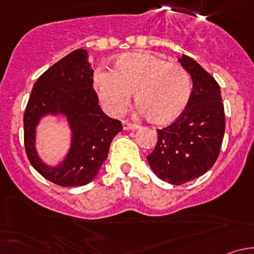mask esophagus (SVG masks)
Masks as SVG:
<instances>
[{
  "label": "esophagus",
  "instance_id": "obj_1",
  "mask_svg": "<svg viewBox=\"0 0 254 254\" xmlns=\"http://www.w3.org/2000/svg\"><path fill=\"white\" fill-rule=\"evenodd\" d=\"M137 125L136 124H131V123H129V122H127V120H124V122H123V129L124 130H135V129H137Z\"/></svg>",
  "mask_w": 254,
  "mask_h": 254
}]
</instances>
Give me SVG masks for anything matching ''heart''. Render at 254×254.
Masks as SVG:
<instances>
[{"mask_svg": "<svg viewBox=\"0 0 254 254\" xmlns=\"http://www.w3.org/2000/svg\"><path fill=\"white\" fill-rule=\"evenodd\" d=\"M93 87L104 111L119 117L132 92L146 119L168 124L186 111L191 94V78L182 66L155 54L137 51L119 55L112 70H97Z\"/></svg>", "mask_w": 254, "mask_h": 254, "instance_id": "b5f03b06", "label": "heart"}]
</instances>
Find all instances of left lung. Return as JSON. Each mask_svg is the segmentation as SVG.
Segmentation results:
<instances>
[{"instance_id": "obj_1", "label": "left lung", "mask_w": 254, "mask_h": 254, "mask_svg": "<svg viewBox=\"0 0 254 254\" xmlns=\"http://www.w3.org/2000/svg\"><path fill=\"white\" fill-rule=\"evenodd\" d=\"M193 81L186 111L168 127L157 130L158 141L147 156L156 176L175 186L203 176L219 157L225 132L220 86L196 61L178 59Z\"/></svg>"}]
</instances>
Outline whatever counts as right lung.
<instances>
[{
  "label": "right lung",
  "mask_w": 254,
  "mask_h": 254,
  "mask_svg": "<svg viewBox=\"0 0 254 254\" xmlns=\"http://www.w3.org/2000/svg\"><path fill=\"white\" fill-rule=\"evenodd\" d=\"M47 115H63L71 130V145L64 160L49 166L39 157L36 127ZM24 146L28 160L44 178L61 187H77L94 179L108 157L119 120L106 115L93 89L88 53L77 49L48 68L34 83L24 112Z\"/></svg>",
  "instance_id": "1"
}]
</instances>
